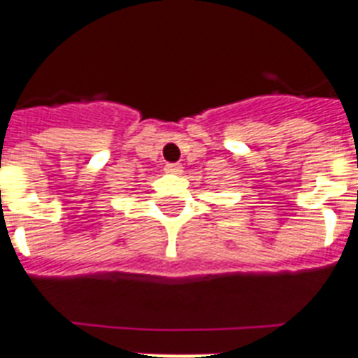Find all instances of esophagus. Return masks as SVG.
I'll use <instances>...</instances> for the list:
<instances>
[{
	"label": "esophagus",
	"mask_w": 358,
	"mask_h": 358,
	"mask_svg": "<svg viewBox=\"0 0 358 358\" xmlns=\"http://www.w3.org/2000/svg\"><path fill=\"white\" fill-rule=\"evenodd\" d=\"M182 169H184V166L180 165V163H166L165 165V172H169V174H180Z\"/></svg>",
	"instance_id": "1"
}]
</instances>
